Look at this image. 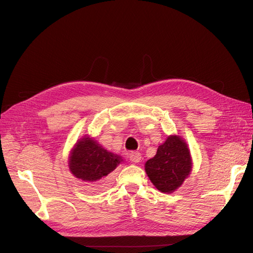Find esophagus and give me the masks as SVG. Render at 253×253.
Instances as JSON below:
<instances>
[{
	"mask_svg": "<svg viewBox=\"0 0 253 253\" xmlns=\"http://www.w3.org/2000/svg\"><path fill=\"white\" fill-rule=\"evenodd\" d=\"M130 160L134 163H139L141 161V154L139 152H132L130 153Z\"/></svg>",
	"mask_w": 253,
	"mask_h": 253,
	"instance_id": "1",
	"label": "esophagus"
}]
</instances>
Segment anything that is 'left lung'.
Returning <instances> with one entry per match:
<instances>
[{"label":"left lung","mask_w":253,"mask_h":253,"mask_svg":"<svg viewBox=\"0 0 253 253\" xmlns=\"http://www.w3.org/2000/svg\"><path fill=\"white\" fill-rule=\"evenodd\" d=\"M193 161L190 149L179 135H169L159 145L157 154L144 164V170L156 189L171 194L191 174Z\"/></svg>","instance_id":"obj_1"}]
</instances>
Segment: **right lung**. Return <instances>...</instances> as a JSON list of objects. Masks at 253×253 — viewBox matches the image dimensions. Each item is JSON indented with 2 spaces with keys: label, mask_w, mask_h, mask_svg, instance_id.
<instances>
[{
  "label": "right lung",
  "mask_w": 253,
  "mask_h": 253,
  "mask_svg": "<svg viewBox=\"0 0 253 253\" xmlns=\"http://www.w3.org/2000/svg\"><path fill=\"white\" fill-rule=\"evenodd\" d=\"M123 161L121 156L109 152L94 138L85 135L71 150L69 168L75 177L98 192L108 187L110 173Z\"/></svg>",
  "instance_id": "right-lung-1"
}]
</instances>
